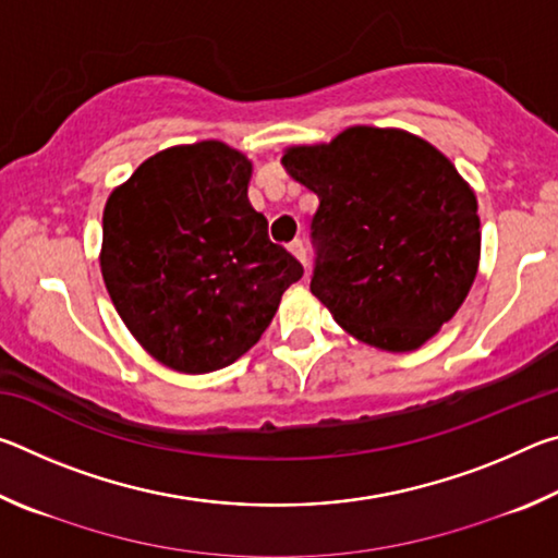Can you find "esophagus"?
I'll list each match as a JSON object with an SVG mask.
<instances>
[{"instance_id": "esophagus-1", "label": "esophagus", "mask_w": 558, "mask_h": 558, "mask_svg": "<svg viewBox=\"0 0 558 558\" xmlns=\"http://www.w3.org/2000/svg\"><path fill=\"white\" fill-rule=\"evenodd\" d=\"M288 251L292 253V256H295L302 266H305V260H307V251H305V243H302L300 239L298 241H292L290 245H288Z\"/></svg>"}]
</instances>
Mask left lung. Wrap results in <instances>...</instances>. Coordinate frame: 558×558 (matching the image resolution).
<instances>
[{"label":"left lung","mask_w":558,"mask_h":558,"mask_svg":"<svg viewBox=\"0 0 558 558\" xmlns=\"http://www.w3.org/2000/svg\"><path fill=\"white\" fill-rule=\"evenodd\" d=\"M280 162L319 199L310 290L337 325L386 352L428 342L480 263L477 199L450 159L405 130L356 125Z\"/></svg>","instance_id":"obj_1"}]
</instances>
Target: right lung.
<instances>
[{
	"mask_svg": "<svg viewBox=\"0 0 558 558\" xmlns=\"http://www.w3.org/2000/svg\"><path fill=\"white\" fill-rule=\"evenodd\" d=\"M251 172L239 149L204 140L145 159L108 196L102 280L132 337L174 372L233 364L302 278L248 202Z\"/></svg>",
	"mask_w": 558,
	"mask_h": 558,
	"instance_id": "obj_1",
	"label": "right lung"
}]
</instances>
